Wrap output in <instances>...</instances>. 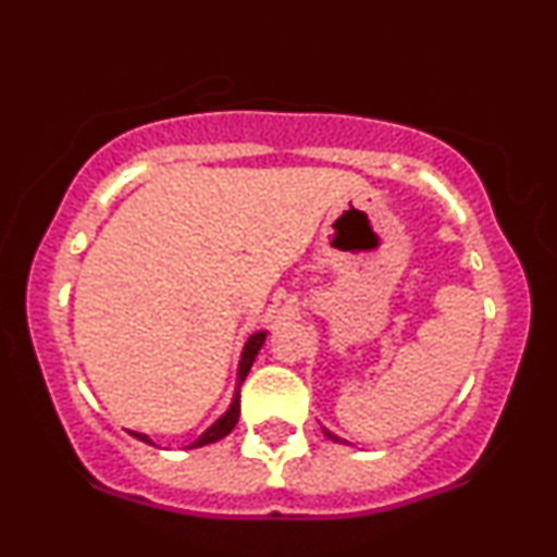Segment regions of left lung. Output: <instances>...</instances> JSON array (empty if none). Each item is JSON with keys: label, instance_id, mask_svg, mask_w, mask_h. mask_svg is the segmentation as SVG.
I'll use <instances>...</instances> for the list:
<instances>
[{"label": "left lung", "instance_id": "left-lung-1", "mask_svg": "<svg viewBox=\"0 0 557 557\" xmlns=\"http://www.w3.org/2000/svg\"><path fill=\"white\" fill-rule=\"evenodd\" d=\"M324 434H327V437H332V434H330V432H324ZM332 440H337V437H332Z\"/></svg>", "mask_w": 557, "mask_h": 557}]
</instances>
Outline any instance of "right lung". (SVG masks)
Listing matches in <instances>:
<instances>
[{"label": "right lung", "mask_w": 557, "mask_h": 557, "mask_svg": "<svg viewBox=\"0 0 557 557\" xmlns=\"http://www.w3.org/2000/svg\"><path fill=\"white\" fill-rule=\"evenodd\" d=\"M264 341H267V332H253V335L248 337L246 348H243V356H240V367H238V387H235V398H233V403H230V408L225 411V417L216 419L214 424L209 426V430L203 432L201 437H198L196 443L190 445V447H201V445L216 443V440L225 437V434L233 432V426L238 424V417H240V385H243V380H246V376H248V372H251V363H253V359H257L259 348H261V345H264ZM131 434H133V437L144 440V443H149V445H151V440L146 437V434H140V432H131Z\"/></svg>", "instance_id": "right-lung-1"}]
</instances>
